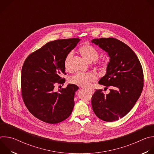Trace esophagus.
I'll return each instance as SVG.
<instances>
[{
	"instance_id": "34e87169",
	"label": "esophagus",
	"mask_w": 154,
	"mask_h": 154,
	"mask_svg": "<svg viewBox=\"0 0 154 154\" xmlns=\"http://www.w3.org/2000/svg\"><path fill=\"white\" fill-rule=\"evenodd\" d=\"M87 90H89V91L91 93V94H93V93H94V90L93 89H92V88H88Z\"/></svg>"
}]
</instances>
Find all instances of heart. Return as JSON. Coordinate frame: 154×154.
Here are the masks:
<instances>
[{
    "label": "heart",
    "instance_id": "b5f03b06",
    "mask_svg": "<svg viewBox=\"0 0 154 154\" xmlns=\"http://www.w3.org/2000/svg\"><path fill=\"white\" fill-rule=\"evenodd\" d=\"M82 55L89 62L94 61L99 57V52L95 48L91 45H85L80 49ZM74 52L71 51L66 57L64 61V68L67 71H71V61L73 57ZM99 66H105V62L99 63ZM97 80L96 75L93 72H78L70 78V82L80 87H87L91 83L96 82Z\"/></svg>",
    "mask_w": 154,
    "mask_h": 154
}]
</instances>
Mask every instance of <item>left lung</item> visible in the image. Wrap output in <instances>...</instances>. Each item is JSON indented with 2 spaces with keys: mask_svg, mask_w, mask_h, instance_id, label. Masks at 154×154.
Segmentation results:
<instances>
[{
  "mask_svg": "<svg viewBox=\"0 0 154 154\" xmlns=\"http://www.w3.org/2000/svg\"><path fill=\"white\" fill-rule=\"evenodd\" d=\"M91 42L108 53L109 62L106 74L99 83L111 87L106 95L102 90L95 91L91 99L92 108L99 119L115 121L126 115L139 99L144 85L143 68L135 52L122 41L101 38Z\"/></svg>",
  "mask_w": 154,
  "mask_h": 154,
  "instance_id": "obj_1",
  "label": "left lung"
}]
</instances>
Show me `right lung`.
<instances>
[{
  "label": "right lung",
  "instance_id": "1",
  "mask_svg": "<svg viewBox=\"0 0 154 154\" xmlns=\"http://www.w3.org/2000/svg\"><path fill=\"white\" fill-rule=\"evenodd\" d=\"M80 39H57L46 43L30 54L21 71V91L29 111L36 118L49 124L67 119L74 106V95L79 87L69 84L54 91L55 83L63 84L66 74L64 59Z\"/></svg>",
  "mask_w": 154,
  "mask_h": 154
}]
</instances>
